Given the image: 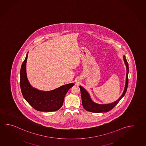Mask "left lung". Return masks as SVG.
I'll use <instances>...</instances> for the list:
<instances>
[{
	"label": "left lung",
	"instance_id": "1",
	"mask_svg": "<svg viewBox=\"0 0 146 146\" xmlns=\"http://www.w3.org/2000/svg\"><path fill=\"white\" fill-rule=\"evenodd\" d=\"M123 60L125 63L126 68H127V74H126V82H125V89L123 92V94L121 96L114 102L108 104H98L93 102L91 100L89 94L88 92L85 90L84 88L82 86H79L80 92H81V96H82V104L84 109L87 110V111H89L91 112L102 113L107 112L111 110H112L116 105L117 104L118 102L120 101L121 99L123 98L125 95L126 91L127 90L128 86V73H129V66L127 59L125 58V56H123Z\"/></svg>",
	"mask_w": 146,
	"mask_h": 146
}]
</instances>
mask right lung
<instances>
[{"mask_svg": "<svg viewBox=\"0 0 146 146\" xmlns=\"http://www.w3.org/2000/svg\"><path fill=\"white\" fill-rule=\"evenodd\" d=\"M26 58L21 65L20 86L24 98L35 110L42 112H53L59 110L64 103V96L68 90L74 86L73 83L65 84L50 91H42L32 87L26 73Z\"/></svg>", "mask_w": 146, "mask_h": 146, "instance_id": "obj_1", "label": "right lung"}]
</instances>
